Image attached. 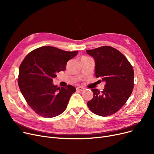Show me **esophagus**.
Returning <instances> with one entry per match:
<instances>
[{
    "mask_svg": "<svg viewBox=\"0 0 154 154\" xmlns=\"http://www.w3.org/2000/svg\"><path fill=\"white\" fill-rule=\"evenodd\" d=\"M77 91H84L85 90V88L84 87H80V86H79L77 87Z\"/></svg>",
    "mask_w": 154,
    "mask_h": 154,
    "instance_id": "1",
    "label": "esophagus"
}]
</instances>
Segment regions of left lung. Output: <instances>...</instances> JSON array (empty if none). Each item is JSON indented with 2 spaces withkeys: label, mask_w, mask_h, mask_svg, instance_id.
Listing matches in <instances>:
<instances>
[{
  "label": "left lung",
  "mask_w": 154,
  "mask_h": 154,
  "mask_svg": "<svg viewBox=\"0 0 154 154\" xmlns=\"http://www.w3.org/2000/svg\"><path fill=\"white\" fill-rule=\"evenodd\" d=\"M86 52L94 59L95 77L106 82L102 92L92 88L94 96L87 106L98 116H111L120 109L132 92L134 69L125 57L112 47H100Z\"/></svg>",
  "instance_id": "left-lung-1"
}]
</instances>
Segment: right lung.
Returning <instances> with one entry per match:
<instances>
[{
	"instance_id": "1",
	"label": "right lung",
	"mask_w": 154,
	"mask_h": 154,
	"mask_svg": "<svg viewBox=\"0 0 154 154\" xmlns=\"http://www.w3.org/2000/svg\"><path fill=\"white\" fill-rule=\"evenodd\" d=\"M79 51H64L51 46H44L30 52L21 63L18 84L29 106L45 118L61 114L67 107L76 88L55 85L53 79L66 69L67 62Z\"/></svg>"
}]
</instances>
